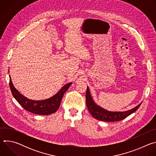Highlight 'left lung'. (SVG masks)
Here are the masks:
<instances>
[{
    "label": "left lung",
    "mask_w": 156,
    "mask_h": 156,
    "mask_svg": "<svg viewBox=\"0 0 156 156\" xmlns=\"http://www.w3.org/2000/svg\"><path fill=\"white\" fill-rule=\"evenodd\" d=\"M86 102L87 107L92 116L97 120L104 122H117L122 120L136 111L142 103L141 102L135 108L125 111V112H110L96 104L91 96L88 87H87L86 93Z\"/></svg>",
    "instance_id": "8db88e82"
}]
</instances>
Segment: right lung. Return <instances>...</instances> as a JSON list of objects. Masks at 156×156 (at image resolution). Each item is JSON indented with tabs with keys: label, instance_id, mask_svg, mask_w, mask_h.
<instances>
[{
	"label": "right lung",
	"instance_id": "obj_1",
	"mask_svg": "<svg viewBox=\"0 0 156 156\" xmlns=\"http://www.w3.org/2000/svg\"><path fill=\"white\" fill-rule=\"evenodd\" d=\"M10 87L13 96L25 110L29 112L42 115L52 114L58 110L65 93L67 91L72 83H69L61 88L54 96L42 101H33L21 95L14 87L10 76Z\"/></svg>",
	"mask_w": 156,
	"mask_h": 156
}]
</instances>
